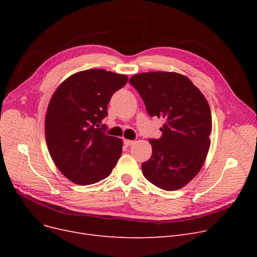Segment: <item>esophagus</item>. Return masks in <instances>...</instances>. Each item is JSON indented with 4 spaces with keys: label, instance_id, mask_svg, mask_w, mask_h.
<instances>
[{
    "label": "esophagus",
    "instance_id": "obj_1",
    "mask_svg": "<svg viewBox=\"0 0 257 257\" xmlns=\"http://www.w3.org/2000/svg\"><path fill=\"white\" fill-rule=\"evenodd\" d=\"M133 144H134V142H133V141H130V140H124V145H125V146H127V147L132 146Z\"/></svg>",
    "mask_w": 257,
    "mask_h": 257
}]
</instances>
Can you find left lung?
Here are the masks:
<instances>
[{
	"label": "left lung",
	"mask_w": 257,
	"mask_h": 257,
	"mask_svg": "<svg viewBox=\"0 0 257 257\" xmlns=\"http://www.w3.org/2000/svg\"><path fill=\"white\" fill-rule=\"evenodd\" d=\"M129 82L148 114L165 120L163 136L149 139L152 155L142 165L144 176L161 190H179L199 173L209 150V105L192 81L177 73H143Z\"/></svg>",
	"instance_id": "8db88e82"
}]
</instances>
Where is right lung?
<instances>
[{"label": "right lung", "instance_id": "add662e5", "mask_svg": "<svg viewBox=\"0 0 257 257\" xmlns=\"http://www.w3.org/2000/svg\"><path fill=\"white\" fill-rule=\"evenodd\" d=\"M127 76L88 70L67 78L49 103L45 129L54 164L74 183L86 185L110 175L121 155V140L106 134L102 119Z\"/></svg>", "mask_w": 257, "mask_h": 257}]
</instances>
